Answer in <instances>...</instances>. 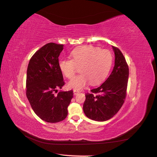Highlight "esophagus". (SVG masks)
<instances>
[{"label":"esophagus","mask_w":157,"mask_h":157,"mask_svg":"<svg viewBox=\"0 0 157 157\" xmlns=\"http://www.w3.org/2000/svg\"><path fill=\"white\" fill-rule=\"evenodd\" d=\"M80 91L79 90H74V95H77L78 93H79Z\"/></svg>","instance_id":"34e87169"}]
</instances>
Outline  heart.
Masks as SVG:
<instances>
[{
  "label": "heart",
  "mask_w": 157,
  "mask_h": 157,
  "mask_svg": "<svg viewBox=\"0 0 157 157\" xmlns=\"http://www.w3.org/2000/svg\"><path fill=\"white\" fill-rule=\"evenodd\" d=\"M71 59H62L59 62V67L63 75L71 79L78 70L81 74L69 82L71 88L80 90L88 82L98 84L103 81L109 73L113 64V55L107 50L84 46L76 48L71 53Z\"/></svg>",
  "instance_id": "1"
}]
</instances>
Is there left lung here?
Instances as JSON below:
<instances>
[{"label":"left lung","instance_id":"8db88e82","mask_svg":"<svg viewBox=\"0 0 157 157\" xmlns=\"http://www.w3.org/2000/svg\"><path fill=\"white\" fill-rule=\"evenodd\" d=\"M115 66L111 74L101 85L86 94L84 113L88 118L105 121L112 118L122 107L127 96L128 66L118 48L113 46Z\"/></svg>","mask_w":157,"mask_h":157}]
</instances>
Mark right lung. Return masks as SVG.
<instances>
[{"label": "right lung", "instance_id": "1", "mask_svg": "<svg viewBox=\"0 0 157 157\" xmlns=\"http://www.w3.org/2000/svg\"><path fill=\"white\" fill-rule=\"evenodd\" d=\"M63 44L48 43L32 56L27 68L26 95L34 113L48 123H58L67 115L73 91H59L65 82L59 67Z\"/></svg>", "mask_w": 157, "mask_h": 157}]
</instances>
